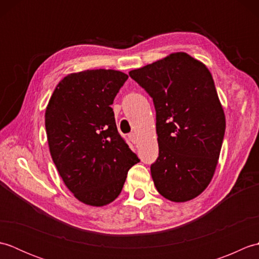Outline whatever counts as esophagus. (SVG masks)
Listing matches in <instances>:
<instances>
[{
  "instance_id": "obj_1",
  "label": "esophagus",
  "mask_w": 259,
  "mask_h": 259,
  "mask_svg": "<svg viewBox=\"0 0 259 259\" xmlns=\"http://www.w3.org/2000/svg\"><path fill=\"white\" fill-rule=\"evenodd\" d=\"M129 138L131 141H133V144H137V142H138V136H137V134H135V133L130 134Z\"/></svg>"
}]
</instances>
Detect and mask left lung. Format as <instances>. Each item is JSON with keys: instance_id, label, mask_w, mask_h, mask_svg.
I'll return each instance as SVG.
<instances>
[{"instance_id": "left-lung-1", "label": "left lung", "mask_w": 259, "mask_h": 259, "mask_svg": "<svg viewBox=\"0 0 259 259\" xmlns=\"http://www.w3.org/2000/svg\"><path fill=\"white\" fill-rule=\"evenodd\" d=\"M129 75L155 104L159 156L150 169L158 192L176 202L194 199L210 183L226 129L210 72L177 52Z\"/></svg>"}]
</instances>
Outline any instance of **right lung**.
<instances>
[{"label": "right lung", "instance_id": "1", "mask_svg": "<svg viewBox=\"0 0 259 259\" xmlns=\"http://www.w3.org/2000/svg\"><path fill=\"white\" fill-rule=\"evenodd\" d=\"M128 75L87 70L59 82L46 110L52 160L76 199L104 206L117 198L139 158L121 138L110 107Z\"/></svg>", "mask_w": 259, "mask_h": 259}]
</instances>
